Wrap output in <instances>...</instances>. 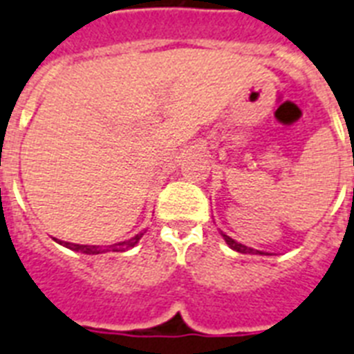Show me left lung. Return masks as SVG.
I'll list each match as a JSON object with an SVG mask.
<instances>
[{"mask_svg":"<svg viewBox=\"0 0 354 354\" xmlns=\"http://www.w3.org/2000/svg\"><path fill=\"white\" fill-rule=\"evenodd\" d=\"M221 236H223V239H225V241H226V245H228V247H230L232 250H236V252H241V254H263V252H259V250H254V248L245 247V245H241V243L234 241V239H232L230 236H226V234H223V232H221Z\"/></svg>","mask_w":354,"mask_h":354,"instance_id":"obj_1","label":"left lung"}]
</instances>
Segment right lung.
Here are the masks:
<instances>
[{
    "label": "right lung",
    "mask_w": 354,
    "mask_h": 354,
    "mask_svg": "<svg viewBox=\"0 0 354 354\" xmlns=\"http://www.w3.org/2000/svg\"><path fill=\"white\" fill-rule=\"evenodd\" d=\"M142 236H144V232H140V234H137V236L131 237V239H128V241L118 243V245H111V247H107V248L95 247V245H76V243H67V241H60V245L71 248V250H75V252H84V254H89V256H93V254L109 252V250H113V252H124V250H129V248H133L138 241H140V237Z\"/></svg>",
    "instance_id": "right-lung-1"
}]
</instances>
